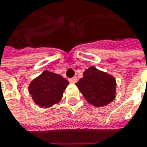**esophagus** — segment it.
<instances>
[{"instance_id": "esophagus-1", "label": "esophagus", "mask_w": 147, "mask_h": 147, "mask_svg": "<svg viewBox=\"0 0 147 147\" xmlns=\"http://www.w3.org/2000/svg\"><path fill=\"white\" fill-rule=\"evenodd\" d=\"M69 81L70 82H73V83H75V82H77V81H78V78H77V77H74V78H69Z\"/></svg>"}]
</instances>
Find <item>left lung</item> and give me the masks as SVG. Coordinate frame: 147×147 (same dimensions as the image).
Returning a JSON list of instances; mask_svg holds the SVG:
<instances>
[{
	"instance_id": "8db88e82",
	"label": "left lung",
	"mask_w": 147,
	"mask_h": 147,
	"mask_svg": "<svg viewBox=\"0 0 147 147\" xmlns=\"http://www.w3.org/2000/svg\"><path fill=\"white\" fill-rule=\"evenodd\" d=\"M76 86L90 104L104 106L115 97V78L92 66L83 73Z\"/></svg>"
}]
</instances>
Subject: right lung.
<instances>
[{"instance_id": "add662e5", "label": "right lung", "mask_w": 147, "mask_h": 147, "mask_svg": "<svg viewBox=\"0 0 147 147\" xmlns=\"http://www.w3.org/2000/svg\"><path fill=\"white\" fill-rule=\"evenodd\" d=\"M69 82L59 74L45 70L29 84L32 100L41 107H50L58 103Z\"/></svg>"}]
</instances>
